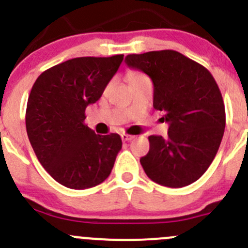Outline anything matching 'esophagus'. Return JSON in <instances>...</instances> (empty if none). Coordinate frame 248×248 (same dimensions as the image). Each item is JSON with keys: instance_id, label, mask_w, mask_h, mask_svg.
<instances>
[{"instance_id": "esophagus-1", "label": "esophagus", "mask_w": 248, "mask_h": 248, "mask_svg": "<svg viewBox=\"0 0 248 248\" xmlns=\"http://www.w3.org/2000/svg\"><path fill=\"white\" fill-rule=\"evenodd\" d=\"M134 138V136H131V134H126V133H122L121 134V139L122 141H129Z\"/></svg>"}]
</instances>
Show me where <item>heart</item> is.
<instances>
[{"mask_svg": "<svg viewBox=\"0 0 248 248\" xmlns=\"http://www.w3.org/2000/svg\"><path fill=\"white\" fill-rule=\"evenodd\" d=\"M127 78H128L129 84H134V82H138L140 80L146 79V77H145L144 74L139 73V72H131V73H128Z\"/></svg>", "mask_w": 248, "mask_h": 248, "instance_id": "obj_1", "label": "heart"}]
</instances>
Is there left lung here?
Wrapping results in <instances>:
<instances>
[{"mask_svg":"<svg viewBox=\"0 0 248 248\" xmlns=\"http://www.w3.org/2000/svg\"><path fill=\"white\" fill-rule=\"evenodd\" d=\"M127 66L154 82V108L163 111L168 137L150 136L140 158L152 181L179 188L193 184L214 161L223 138L226 110L212 74L175 50L127 55Z\"/></svg>","mask_w":248,"mask_h":248,"instance_id":"obj_1","label":"left lung"}]
</instances>
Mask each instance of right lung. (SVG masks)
<instances>
[{"instance_id":"obj_1","label":"right lung","mask_w":248,"mask_h":248,"mask_svg":"<svg viewBox=\"0 0 248 248\" xmlns=\"http://www.w3.org/2000/svg\"><path fill=\"white\" fill-rule=\"evenodd\" d=\"M124 55L77 57L41 74L26 108V131L50 176L72 189L102 184L122 147L116 133L99 136L85 124V109L101 98Z\"/></svg>"}]
</instances>
